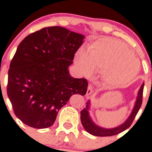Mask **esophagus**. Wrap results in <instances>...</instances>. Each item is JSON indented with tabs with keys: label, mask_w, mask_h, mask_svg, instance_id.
Segmentation results:
<instances>
[{
	"label": "esophagus",
	"mask_w": 152,
	"mask_h": 152,
	"mask_svg": "<svg viewBox=\"0 0 152 152\" xmlns=\"http://www.w3.org/2000/svg\"><path fill=\"white\" fill-rule=\"evenodd\" d=\"M93 93V87H92L91 85H89L88 87H87V95H90L91 93Z\"/></svg>",
	"instance_id": "34e87169"
}]
</instances>
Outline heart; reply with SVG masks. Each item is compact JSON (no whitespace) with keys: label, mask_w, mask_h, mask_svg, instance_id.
Listing matches in <instances>:
<instances>
[{"label":"heart","mask_w":152,"mask_h":152,"mask_svg":"<svg viewBox=\"0 0 152 152\" xmlns=\"http://www.w3.org/2000/svg\"><path fill=\"white\" fill-rule=\"evenodd\" d=\"M76 67L86 76L96 70L104 73L106 82L115 87L128 85L140 70L139 61L129 48L118 39L104 37L93 42L87 50L78 52L75 57Z\"/></svg>","instance_id":"heart-1"}]
</instances>
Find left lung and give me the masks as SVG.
<instances>
[{
  "instance_id": "1",
  "label": "left lung",
  "mask_w": 152,
  "mask_h": 152,
  "mask_svg": "<svg viewBox=\"0 0 152 152\" xmlns=\"http://www.w3.org/2000/svg\"><path fill=\"white\" fill-rule=\"evenodd\" d=\"M143 87L144 83L142 84L141 87H140V90L138 93V96H137V99L136 101L135 106H134L133 111L131 115L129 116L126 121L125 123L122 124V125L119 126L118 127H116L114 129H103L102 127L97 126L93 123L90 118L89 117L88 115V107H89V102L87 103V108L84 109L83 110L81 111V121L82 124L85 129L90 134H93L95 136H99V137H107V136H113L115 135V134H119V133L122 132L124 130L127 129L132 124L133 121H134V118L137 115V113H138L139 110H140V107L142 105V93H143Z\"/></svg>"
}]
</instances>
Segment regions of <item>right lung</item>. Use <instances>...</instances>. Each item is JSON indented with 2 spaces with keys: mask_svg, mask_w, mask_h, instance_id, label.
Wrapping results in <instances>:
<instances>
[{
  "mask_svg": "<svg viewBox=\"0 0 152 152\" xmlns=\"http://www.w3.org/2000/svg\"><path fill=\"white\" fill-rule=\"evenodd\" d=\"M84 37L60 26L45 27L19 44L9 69L7 95L23 123L51 126L72 95L86 94L87 79H74L67 70Z\"/></svg>",
  "mask_w": 152,
  "mask_h": 152,
  "instance_id": "right-lung-1",
  "label": "right lung"
}]
</instances>
